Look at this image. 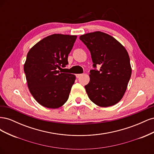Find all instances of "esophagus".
Segmentation results:
<instances>
[{
  "instance_id": "esophagus-1",
  "label": "esophagus",
  "mask_w": 154,
  "mask_h": 154,
  "mask_svg": "<svg viewBox=\"0 0 154 154\" xmlns=\"http://www.w3.org/2000/svg\"><path fill=\"white\" fill-rule=\"evenodd\" d=\"M82 76V74H77L76 75V78H80Z\"/></svg>"
}]
</instances>
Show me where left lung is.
Masks as SVG:
<instances>
[{
	"instance_id": "8db88e82",
	"label": "left lung",
	"mask_w": 154,
	"mask_h": 154,
	"mask_svg": "<svg viewBox=\"0 0 154 154\" xmlns=\"http://www.w3.org/2000/svg\"><path fill=\"white\" fill-rule=\"evenodd\" d=\"M90 51L93 67L90 82L85 86L93 103L101 107L110 106L122 99L132 74L130 58L124 46L114 37L101 31L80 36Z\"/></svg>"
}]
</instances>
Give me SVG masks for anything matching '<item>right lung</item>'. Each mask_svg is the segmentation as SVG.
Returning a JSON list of instances; mask_svg holds the SVG:
<instances>
[{
	"mask_svg": "<svg viewBox=\"0 0 154 154\" xmlns=\"http://www.w3.org/2000/svg\"><path fill=\"white\" fill-rule=\"evenodd\" d=\"M77 36L54 34L43 38L27 54L24 71L29 90L39 104L49 109L62 106L69 98L75 75L63 73Z\"/></svg>",
	"mask_w": 154,
	"mask_h": 154,
	"instance_id": "add662e5",
	"label": "right lung"
}]
</instances>
